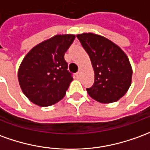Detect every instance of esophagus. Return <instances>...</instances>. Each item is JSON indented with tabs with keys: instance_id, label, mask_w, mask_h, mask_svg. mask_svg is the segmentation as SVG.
Returning <instances> with one entry per match:
<instances>
[{
	"instance_id": "obj_1",
	"label": "esophagus",
	"mask_w": 150,
	"mask_h": 150,
	"mask_svg": "<svg viewBox=\"0 0 150 150\" xmlns=\"http://www.w3.org/2000/svg\"><path fill=\"white\" fill-rule=\"evenodd\" d=\"M80 75H81V72H80V71H79V72H77V73H76V77H77L78 79L80 77Z\"/></svg>"
}]
</instances>
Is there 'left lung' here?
Wrapping results in <instances>:
<instances>
[{"mask_svg":"<svg viewBox=\"0 0 150 150\" xmlns=\"http://www.w3.org/2000/svg\"><path fill=\"white\" fill-rule=\"evenodd\" d=\"M88 53L94 71V83L87 92L100 103L122 97L132 83V68L123 50L110 40L93 32L76 35Z\"/></svg>","mask_w":150,"mask_h":150,"instance_id":"obj_1","label":"left lung"}]
</instances>
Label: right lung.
<instances>
[{
    "instance_id": "add662e5",
    "label": "right lung",
    "mask_w": 150,
    "mask_h": 150,
    "mask_svg": "<svg viewBox=\"0 0 150 150\" xmlns=\"http://www.w3.org/2000/svg\"><path fill=\"white\" fill-rule=\"evenodd\" d=\"M75 35H55L31 49L22 61L18 79L23 93L39 106L56 104L73 80L64 54Z\"/></svg>"
}]
</instances>
